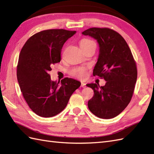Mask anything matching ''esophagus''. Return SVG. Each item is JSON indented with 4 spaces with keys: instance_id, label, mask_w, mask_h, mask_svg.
Returning a JSON list of instances; mask_svg holds the SVG:
<instances>
[{
    "instance_id": "34e87169",
    "label": "esophagus",
    "mask_w": 154,
    "mask_h": 154,
    "mask_svg": "<svg viewBox=\"0 0 154 154\" xmlns=\"http://www.w3.org/2000/svg\"><path fill=\"white\" fill-rule=\"evenodd\" d=\"M81 87H86V83H83V82H82L81 83Z\"/></svg>"
}]
</instances>
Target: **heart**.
<instances>
[{"instance_id": "1", "label": "heart", "mask_w": 154, "mask_h": 154, "mask_svg": "<svg viewBox=\"0 0 154 154\" xmlns=\"http://www.w3.org/2000/svg\"><path fill=\"white\" fill-rule=\"evenodd\" d=\"M92 42H94L89 40V39H83V40H81L80 42V46H85V45H89V44L92 43ZM71 73L73 76L80 78V79H84V78H85V77L87 76V69L85 67L75 68L71 71Z\"/></svg>"}]
</instances>
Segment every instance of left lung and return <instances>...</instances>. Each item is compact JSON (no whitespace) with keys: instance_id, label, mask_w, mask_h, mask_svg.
Listing matches in <instances>:
<instances>
[{"instance_id":"1","label":"left lung","mask_w":154,"mask_h":154,"mask_svg":"<svg viewBox=\"0 0 154 154\" xmlns=\"http://www.w3.org/2000/svg\"><path fill=\"white\" fill-rule=\"evenodd\" d=\"M97 40L99 55L93 74L106 81L104 86L87 85L94 91L88 107L96 116L112 119L131 100L137 80L136 63L123 37L108 28H91L82 32Z\"/></svg>"}]
</instances>
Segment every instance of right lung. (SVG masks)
<instances>
[{
	"label": "right lung",
	"mask_w": 154,
	"mask_h": 154,
	"mask_svg": "<svg viewBox=\"0 0 154 154\" xmlns=\"http://www.w3.org/2000/svg\"><path fill=\"white\" fill-rule=\"evenodd\" d=\"M76 33L63 29L43 30L32 35L22 47L17 65V79L22 95L37 115L49 118L60 113L79 81L64 78L51 80V65L61 61L64 43Z\"/></svg>",
	"instance_id": "right-lung-1"
}]
</instances>
